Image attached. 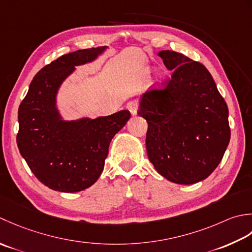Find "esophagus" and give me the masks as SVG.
I'll use <instances>...</instances> for the list:
<instances>
[{
    "label": "esophagus",
    "mask_w": 252,
    "mask_h": 252,
    "mask_svg": "<svg viewBox=\"0 0 252 252\" xmlns=\"http://www.w3.org/2000/svg\"><path fill=\"white\" fill-rule=\"evenodd\" d=\"M138 107H139V103H138L137 100L130 101V102H128V103H127V109L130 111L131 115H136L137 114Z\"/></svg>",
    "instance_id": "esophagus-1"
}]
</instances>
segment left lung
Listing matches in <instances>:
<instances>
[{
	"label": "left lung",
	"instance_id": "left-lung-1",
	"mask_svg": "<svg viewBox=\"0 0 252 252\" xmlns=\"http://www.w3.org/2000/svg\"><path fill=\"white\" fill-rule=\"evenodd\" d=\"M158 56L173 74L164 88L141 96L138 115L148 123V158L169 182H201L218 167L228 146L227 104L201 63L169 50Z\"/></svg>",
	"mask_w": 252,
	"mask_h": 252
}]
</instances>
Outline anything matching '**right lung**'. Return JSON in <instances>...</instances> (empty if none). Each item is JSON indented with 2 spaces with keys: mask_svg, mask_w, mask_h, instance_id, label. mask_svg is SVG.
Segmentation results:
<instances>
[{
  "mask_svg": "<svg viewBox=\"0 0 252 252\" xmlns=\"http://www.w3.org/2000/svg\"><path fill=\"white\" fill-rule=\"evenodd\" d=\"M105 49L78 50L45 65L19 105V152L34 176L53 190L77 192L92 186L103 171L111 140L130 117L123 110L69 122L56 109L58 90L75 66L92 62Z\"/></svg>",
  "mask_w": 252,
  "mask_h": 252,
  "instance_id": "obj_1",
  "label": "right lung"
}]
</instances>
